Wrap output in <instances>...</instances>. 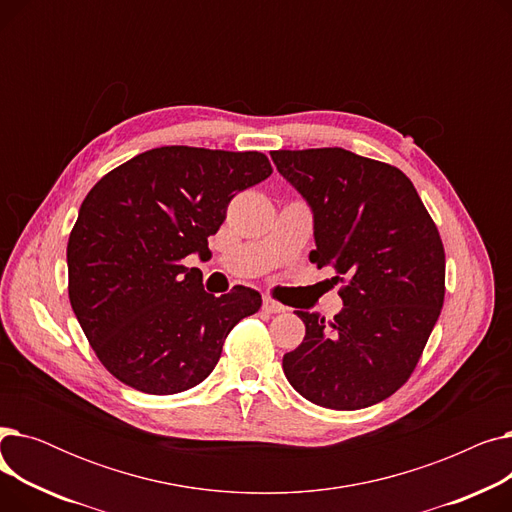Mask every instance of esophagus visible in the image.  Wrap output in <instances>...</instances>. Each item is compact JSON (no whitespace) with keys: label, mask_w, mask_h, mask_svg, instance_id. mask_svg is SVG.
Wrapping results in <instances>:
<instances>
[{"label":"esophagus","mask_w":512,"mask_h":512,"mask_svg":"<svg viewBox=\"0 0 512 512\" xmlns=\"http://www.w3.org/2000/svg\"><path fill=\"white\" fill-rule=\"evenodd\" d=\"M263 311H267V313H284L286 307L276 303V301H272V299H263Z\"/></svg>","instance_id":"esophagus-1"}]
</instances>
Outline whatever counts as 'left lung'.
I'll return each mask as SVG.
<instances>
[{
	"label": "left lung",
	"instance_id": "1",
	"mask_svg": "<svg viewBox=\"0 0 512 512\" xmlns=\"http://www.w3.org/2000/svg\"><path fill=\"white\" fill-rule=\"evenodd\" d=\"M270 155L313 211L309 261L344 284L330 324L297 311L305 338L282 359L286 380L319 407H371L411 378L440 317V232L413 182L384 161L340 147Z\"/></svg>",
	"mask_w": 512,
	"mask_h": 512
}]
</instances>
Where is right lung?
<instances>
[{
  "instance_id": "1",
  "label": "right lung",
  "mask_w": 512,
  "mask_h": 512,
  "mask_svg": "<svg viewBox=\"0 0 512 512\" xmlns=\"http://www.w3.org/2000/svg\"><path fill=\"white\" fill-rule=\"evenodd\" d=\"M272 174L259 151L157 147L105 174L68 240V297L103 367L145 394L201 384L261 294L213 297L184 257L209 253L232 197Z\"/></svg>"
}]
</instances>
